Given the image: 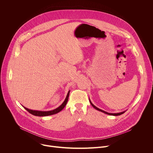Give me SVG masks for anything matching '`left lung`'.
I'll return each mask as SVG.
<instances>
[{"instance_id":"8db88e82","label":"left lung","mask_w":153,"mask_h":153,"mask_svg":"<svg viewBox=\"0 0 153 153\" xmlns=\"http://www.w3.org/2000/svg\"><path fill=\"white\" fill-rule=\"evenodd\" d=\"M89 100H90V103H91V105L96 109V110H98V111H101V112H102V113H105V114H108V115H111V116H120V115H121V114H123L126 111H122V112H120V113H108V112H106V111H103V110H101V109H100V108H97V107H96L95 105H94L93 103H92V102H91V100H90V99H89Z\"/></svg>"}]
</instances>
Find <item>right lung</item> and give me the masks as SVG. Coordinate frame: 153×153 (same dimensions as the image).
<instances>
[{"mask_svg":"<svg viewBox=\"0 0 153 153\" xmlns=\"http://www.w3.org/2000/svg\"><path fill=\"white\" fill-rule=\"evenodd\" d=\"M70 91H69L68 92V94L67 95L66 98H65V100L63 101V102L57 108L54 109L53 110H51V111H37V110H30V109H28L25 106L24 108L27 111H28L30 113H31V114L36 116H50V115H53V114H55L58 113L59 112H60V111H62L63 109L64 108V107L65 106V105H67L68 100V97H69V95H70Z\"/></svg>","mask_w":153,"mask_h":153,"instance_id":"add662e5","label":"right lung"}]
</instances>
